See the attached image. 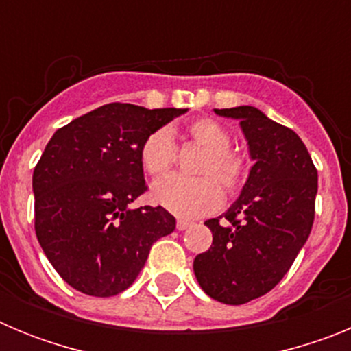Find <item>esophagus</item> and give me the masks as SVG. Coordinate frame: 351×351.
<instances>
[{
  "label": "esophagus",
  "mask_w": 351,
  "mask_h": 351,
  "mask_svg": "<svg viewBox=\"0 0 351 351\" xmlns=\"http://www.w3.org/2000/svg\"><path fill=\"white\" fill-rule=\"evenodd\" d=\"M176 226H178V230H186L188 226H191V221H186V219H178Z\"/></svg>",
  "instance_id": "34e87169"
}]
</instances>
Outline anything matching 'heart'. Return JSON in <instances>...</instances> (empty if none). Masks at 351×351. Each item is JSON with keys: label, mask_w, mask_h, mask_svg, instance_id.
Listing matches in <instances>:
<instances>
[{"label": "heart", "mask_w": 351, "mask_h": 351, "mask_svg": "<svg viewBox=\"0 0 351 351\" xmlns=\"http://www.w3.org/2000/svg\"><path fill=\"white\" fill-rule=\"evenodd\" d=\"M186 137L204 149L195 165L198 178L170 176L153 186V200L181 218H198L218 209L223 202L221 184L228 195H235L247 181L250 160L232 149L230 132L218 121L200 117L186 126ZM178 147L169 128L149 133L141 145V165L151 178L165 176L176 163Z\"/></svg>", "instance_id": "obj_1"}]
</instances>
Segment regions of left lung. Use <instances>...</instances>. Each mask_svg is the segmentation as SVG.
Wrapping results in <instances>:
<instances>
[{
  "instance_id": "left-lung-1",
  "label": "left lung",
  "mask_w": 351,
  "mask_h": 351,
  "mask_svg": "<svg viewBox=\"0 0 351 351\" xmlns=\"http://www.w3.org/2000/svg\"><path fill=\"white\" fill-rule=\"evenodd\" d=\"M214 112L241 121L253 167L230 209L206 221L213 246L195 256L193 271L207 295L239 306L280 283L308 241L318 172L299 135L258 108Z\"/></svg>"
}]
</instances>
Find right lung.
Instances as JSON below:
<instances>
[{"mask_svg": "<svg viewBox=\"0 0 351 351\" xmlns=\"http://www.w3.org/2000/svg\"><path fill=\"white\" fill-rule=\"evenodd\" d=\"M186 108L107 104L60 128L33 172L35 232L70 287L112 297L137 280L149 250L172 234L161 206L130 209L145 193L141 145Z\"/></svg>", "mask_w": 351, "mask_h": 351, "instance_id": "1", "label": "right lung"}]
</instances>
